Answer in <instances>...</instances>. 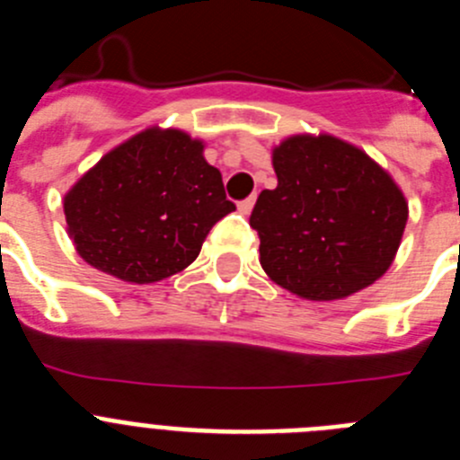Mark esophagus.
Here are the masks:
<instances>
[{
  "instance_id": "1",
  "label": "esophagus",
  "mask_w": 460,
  "mask_h": 460,
  "mask_svg": "<svg viewBox=\"0 0 460 460\" xmlns=\"http://www.w3.org/2000/svg\"><path fill=\"white\" fill-rule=\"evenodd\" d=\"M253 205H255V198H246V200H242V202H239V205H237V209L242 211L243 217H249L251 211H253Z\"/></svg>"
}]
</instances>
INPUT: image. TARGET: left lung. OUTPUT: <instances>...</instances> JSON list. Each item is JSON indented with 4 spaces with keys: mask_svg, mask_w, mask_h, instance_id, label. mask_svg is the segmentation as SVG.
Masks as SVG:
<instances>
[{
    "mask_svg": "<svg viewBox=\"0 0 460 460\" xmlns=\"http://www.w3.org/2000/svg\"><path fill=\"white\" fill-rule=\"evenodd\" d=\"M279 184L251 214L260 265L308 302H336L387 274L408 200L364 149L332 133H295L271 149Z\"/></svg>",
    "mask_w": 460,
    "mask_h": 460,
    "instance_id": "8db88e82",
    "label": "left lung"
}]
</instances>
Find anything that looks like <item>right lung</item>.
<instances>
[{
    "instance_id": "add662e5",
    "label": "right lung",
    "mask_w": 460,
    "mask_h": 460,
    "mask_svg": "<svg viewBox=\"0 0 460 460\" xmlns=\"http://www.w3.org/2000/svg\"><path fill=\"white\" fill-rule=\"evenodd\" d=\"M230 211L205 140L164 126L110 149L64 193L66 233L80 258L137 286L186 270Z\"/></svg>"
}]
</instances>
